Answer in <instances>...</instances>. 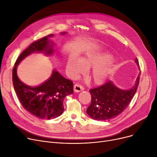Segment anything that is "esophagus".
<instances>
[{
  "label": "esophagus",
  "instance_id": "34e87169",
  "mask_svg": "<svg viewBox=\"0 0 157 157\" xmlns=\"http://www.w3.org/2000/svg\"><path fill=\"white\" fill-rule=\"evenodd\" d=\"M83 90H84L83 86H81V85H79L78 83H76L74 86V90L75 92H79L83 91Z\"/></svg>",
  "mask_w": 157,
  "mask_h": 157
}]
</instances>
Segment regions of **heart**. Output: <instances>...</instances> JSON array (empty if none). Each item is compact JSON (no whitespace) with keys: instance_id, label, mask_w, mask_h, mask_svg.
<instances>
[{"instance_id":"heart-1","label":"heart","mask_w":157,"mask_h":157,"mask_svg":"<svg viewBox=\"0 0 157 157\" xmlns=\"http://www.w3.org/2000/svg\"><path fill=\"white\" fill-rule=\"evenodd\" d=\"M111 57L107 55L87 53L81 58L71 56L67 60L66 69L69 76L76 78L88 70V76L95 85L104 83L111 71Z\"/></svg>"}]
</instances>
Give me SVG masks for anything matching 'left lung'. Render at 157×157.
I'll return each instance as SVG.
<instances>
[{
  "mask_svg": "<svg viewBox=\"0 0 157 157\" xmlns=\"http://www.w3.org/2000/svg\"><path fill=\"white\" fill-rule=\"evenodd\" d=\"M135 62L139 67L137 58ZM140 74L136 79L135 85L130 89L119 88L111 81H108L99 87L90 89L92 101L86 109L89 117L95 120H108L117 117L122 113L137 91Z\"/></svg>",
  "mask_w": 157,
  "mask_h": 157,
  "instance_id": "8db88e82",
  "label": "left lung"
}]
</instances>
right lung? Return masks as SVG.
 I'll list each match as a JSON object with an SVG mask.
<instances>
[{
    "label": "right lung",
    "mask_w": 157,
    "mask_h": 157,
    "mask_svg": "<svg viewBox=\"0 0 157 157\" xmlns=\"http://www.w3.org/2000/svg\"><path fill=\"white\" fill-rule=\"evenodd\" d=\"M66 32H62L65 35ZM48 35L32 43L20 54L13 69V84L16 95L23 108L30 114L40 119H51L62 114L64 98L73 94V83L54 70L52 76L43 84L30 86L22 83L17 75V67L27 56L33 53H43L46 55L53 53L54 43Z\"/></svg>",
    "instance_id": "obj_1"
}]
</instances>
